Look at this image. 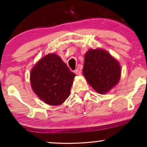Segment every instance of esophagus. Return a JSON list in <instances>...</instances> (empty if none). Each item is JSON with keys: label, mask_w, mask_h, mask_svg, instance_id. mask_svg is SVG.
Returning <instances> with one entry per match:
<instances>
[{"label": "esophagus", "mask_w": 147, "mask_h": 147, "mask_svg": "<svg viewBox=\"0 0 147 147\" xmlns=\"http://www.w3.org/2000/svg\"><path fill=\"white\" fill-rule=\"evenodd\" d=\"M75 73H76V75L80 76V75H81V70L79 69H76L75 70Z\"/></svg>", "instance_id": "obj_1"}]
</instances>
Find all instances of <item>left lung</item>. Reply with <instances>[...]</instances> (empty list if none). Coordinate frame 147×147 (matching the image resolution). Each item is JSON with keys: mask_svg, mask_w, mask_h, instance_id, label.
<instances>
[{"mask_svg": "<svg viewBox=\"0 0 147 147\" xmlns=\"http://www.w3.org/2000/svg\"><path fill=\"white\" fill-rule=\"evenodd\" d=\"M83 75L94 90L104 94L119 82L121 66L104 49H90L86 51L84 57Z\"/></svg>", "mask_w": 147, "mask_h": 147, "instance_id": "obj_1", "label": "left lung"}]
</instances>
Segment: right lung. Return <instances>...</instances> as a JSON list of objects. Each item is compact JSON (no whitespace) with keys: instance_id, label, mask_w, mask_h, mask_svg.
<instances>
[{"instance_id":"obj_1","label":"right lung","mask_w":147,"mask_h":147,"mask_svg":"<svg viewBox=\"0 0 147 147\" xmlns=\"http://www.w3.org/2000/svg\"><path fill=\"white\" fill-rule=\"evenodd\" d=\"M75 76L61 58L53 53L35 64L30 73V82L40 100L48 105L59 106L69 97Z\"/></svg>"}]
</instances>
